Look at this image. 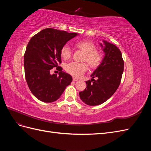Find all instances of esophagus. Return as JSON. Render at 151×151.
Listing matches in <instances>:
<instances>
[{
	"mask_svg": "<svg viewBox=\"0 0 151 151\" xmlns=\"http://www.w3.org/2000/svg\"><path fill=\"white\" fill-rule=\"evenodd\" d=\"M78 80H79V79H77V78H75V77H73V81H77Z\"/></svg>",
	"mask_w": 151,
	"mask_h": 151,
	"instance_id": "34e87169",
	"label": "esophagus"
}]
</instances>
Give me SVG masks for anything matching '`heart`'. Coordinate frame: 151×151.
Instances as JSON below:
<instances>
[{
  "instance_id": "b5f03b06",
  "label": "heart",
  "mask_w": 151,
  "mask_h": 151,
  "mask_svg": "<svg viewBox=\"0 0 151 151\" xmlns=\"http://www.w3.org/2000/svg\"><path fill=\"white\" fill-rule=\"evenodd\" d=\"M76 48L81 50L84 53L83 61H86L90 68L98 67L103 62L102 53L96 50L95 44L89 40H83L74 44ZM71 50L66 45L60 50V56L63 60H67L71 57ZM88 64L86 62H70L65 67V69L68 74L76 77H79L88 69Z\"/></svg>"
}]
</instances>
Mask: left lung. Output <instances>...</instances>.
I'll list each match as a JSON object with an SVG mask.
<instances>
[{
  "label": "left lung",
  "mask_w": 151,
  "mask_h": 151,
  "mask_svg": "<svg viewBox=\"0 0 151 151\" xmlns=\"http://www.w3.org/2000/svg\"><path fill=\"white\" fill-rule=\"evenodd\" d=\"M105 56L103 62L87 81V87L79 92L80 98L86 104L96 106L106 101L115 93L122 80L124 61L120 50L115 45L103 41ZM103 47L102 44H101ZM96 77L97 79L93 78Z\"/></svg>",
  "instance_id": "8db88e82"
}]
</instances>
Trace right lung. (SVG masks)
Returning a JSON list of instances; mask_svg holds the SVG:
<instances>
[{"label":"right lung","mask_w":151,"mask_h":151,"mask_svg":"<svg viewBox=\"0 0 151 151\" xmlns=\"http://www.w3.org/2000/svg\"><path fill=\"white\" fill-rule=\"evenodd\" d=\"M77 33L53 28L43 29L31 38L24 55V74L29 89L45 103L56 101L72 81L70 74L62 71L60 50ZM56 67L59 76L51 75Z\"/></svg>","instance_id":"1"}]
</instances>
